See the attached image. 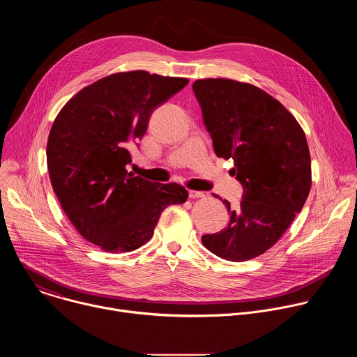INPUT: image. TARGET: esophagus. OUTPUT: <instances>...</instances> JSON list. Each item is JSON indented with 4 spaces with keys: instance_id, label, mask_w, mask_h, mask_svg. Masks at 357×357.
I'll return each mask as SVG.
<instances>
[{
    "instance_id": "1",
    "label": "esophagus",
    "mask_w": 357,
    "mask_h": 357,
    "mask_svg": "<svg viewBox=\"0 0 357 357\" xmlns=\"http://www.w3.org/2000/svg\"><path fill=\"white\" fill-rule=\"evenodd\" d=\"M206 193L200 190H189V197H205Z\"/></svg>"
}]
</instances>
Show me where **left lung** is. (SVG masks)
I'll use <instances>...</instances> for the list:
<instances>
[{"label": "left lung", "instance_id": "1", "mask_svg": "<svg viewBox=\"0 0 357 357\" xmlns=\"http://www.w3.org/2000/svg\"><path fill=\"white\" fill-rule=\"evenodd\" d=\"M216 155L233 160L243 186L230 220L202 243L218 257L247 261L273 247L307 200L311 155L295 117L264 90L230 79H202L192 86ZM216 197V196H215Z\"/></svg>", "mask_w": 357, "mask_h": 357}]
</instances>
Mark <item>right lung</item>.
<instances>
[{"instance_id": "add662e5", "label": "right lung", "mask_w": 357, "mask_h": 357, "mask_svg": "<svg viewBox=\"0 0 357 357\" xmlns=\"http://www.w3.org/2000/svg\"><path fill=\"white\" fill-rule=\"evenodd\" d=\"M188 83L145 70L114 73L82 89L55 119L46 145L50 183L76 230L101 250H137L165 208L186 202L183 186L146 181L127 167L152 112Z\"/></svg>"}]
</instances>
